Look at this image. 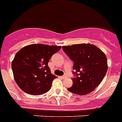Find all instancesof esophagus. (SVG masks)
I'll return each instance as SVG.
<instances>
[{
  "label": "esophagus",
  "instance_id": "esophagus-1",
  "mask_svg": "<svg viewBox=\"0 0 122 122\" xmlns=\"http://www.w3.org/2000/svg\"><path fill=\"white\" fill-rule=\"evenodd\" d=\"M61 78H62V79H65V78H66V75H63V76H61Z\"/></svg>",
  "mask_w": 122,
  "mask_h": 122
}]
</instances>
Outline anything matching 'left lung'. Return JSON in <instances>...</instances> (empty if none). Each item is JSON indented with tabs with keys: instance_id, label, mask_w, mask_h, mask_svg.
Segmentation results:
<instances>
[{
	"instance_id": "obj_1",
	"label": "left lung",
	"mask_w": 122,
	"mask_h": 122,
	"mask_svg": "<svg viewBox=\"0 0 122 122\" xmlns=\"http://www.w3.org/2000/svg\"><path fill=\"white\" fill-rule=\"evenodd\" d=\"M74 62L73 85L68 90L78 95H86L100 85L107 71V60L102 51L90 44L62 47Z\"/></svg>"
}]
</instances>
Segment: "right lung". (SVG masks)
<instances>
[{"mask_svg":"<svg viewBox=\"0 0 122 122\" xmlns=\"http://www.w3.org/2000/svg\"><path fill=\"white\" fill-rule=\"evenodd\" d=\"M61 46L33 44L23 47L11 63L13 76L18 86L26 93L41 95L48 92L57 76L51 73L48 62Z\"/></svg>","mask_w":122,"mask_h":122,"instance_id":"right-lung-1","label":"right lung"}]
</instances>
